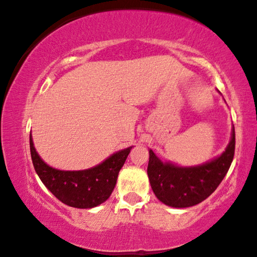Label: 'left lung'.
<instances>
[{
	"instance_id": "obj_1",
	"label": "left lung",
	"mask_w": 257,
	"mask_h": 257,
	"mask_svg": "<svg viewBox=\"0 0 257 257\" xmlns=\"http://www.w3.org/2000/svg\"><path fill=\"white\" fill-rule=\"evenodd\" d=\"M235 153V129L227 148L216 159L195 167H177L162 162L149 150V182L161 202L174 208L193 207L216 190L228 173Z\"/></svg>"
}]
</instances>
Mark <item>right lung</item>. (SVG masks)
<instances>
[{
    "label": "right lung",
    "instance_id": "right-lung-1",
    "mask_svg": "<svg viewBox=\"0 0 257 257\" xmlns=\"http://www.w3.org/2000/svg\"><path fill=\"white\" fill-rule=\"evenodd\" d=\"M131 149L132 147L119 150L90 169L67 172L55 169L41 159L30 134V154L41 181L61 202L81 209L94 208L108 200Z\"/></svg>",
    "mask_w": 257,
    "mask_h": 257
}]
</instances>
